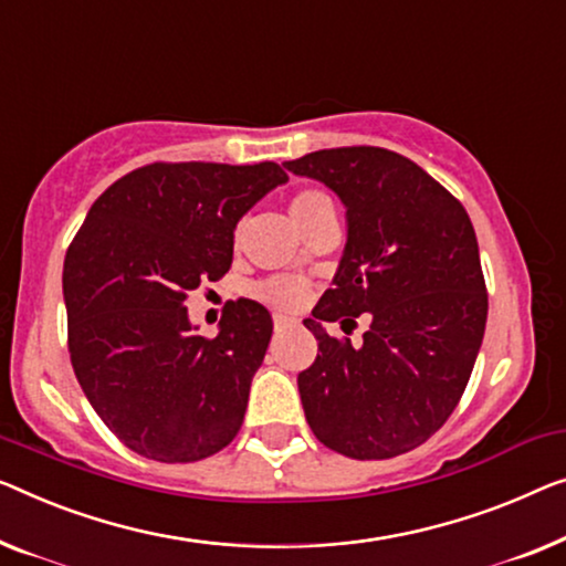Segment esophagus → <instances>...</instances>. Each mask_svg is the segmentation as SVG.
Listing matches in <instances>:
<instances>
[{
  "label": "esophagus",
  "mask_w": 566,
  "mask_h": 566,
  "mask_svg": "<svg viewBox=\"0 0 566 566\" xmlns=\"http://www.w3.org/2000/svg\"><path fill=\"white\" fill-rule=\"evenodd\" d=\"M294 323L292 317H286V315H274V327L276 331H284V327H290Z\"/></svg>",
  "instance_id": "34e87169"
}]
</instances>
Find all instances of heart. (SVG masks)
<instances>
[{"instance_id":"b5f03b06","label":"heart","mask_w":566,"mask_h":566,"mask_svg":"<svg viewBox=\"0 0 566 566\" xmlns=\"http://www.w3.org/2000/svg\"><path fill=\"white\" fill-rule=\"evenodd\" d=\"M333 200L325 196L323 190L305 188L297 190L290 200V216L292 221L297 223L300 231H305L310 223H315L319 216L331 213ZM256 297L269 302V305L282 307V310H294L302 305L307 297V284L297 280V276H269L266 282L256 286Z\"/></svg>"}]
</instances>
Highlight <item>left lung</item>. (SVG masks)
<instances>
[{"mask_svg": "<svg viewBox=\"0 0 566 566\" xmlns=\"http://www.w3.org/2000/svg\"><path fill=\"white\" fill-rule=\"evenodd\" d=\"M345 206L348 241L307 331L317 358L297 376L307 424L353 460L427 442L458 407L488 319L478 239L462 202L411 159L381 147L319 149L284 163ZM366 311L358 349L327 336Z\"/></svg>", "mask_w": 566, "mask_h": 566, "instance_id": "8db88e82", "label": "left lung"}]
</instances>
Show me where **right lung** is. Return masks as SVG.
I'll return each instance as SVG.
<instances>
[{
	"mask_svg": "<svg viewBox=\"0 0 566 566\" xmlns=\"http://www.w3.org/2000/svg\"><path fill=\"white\" fill-rule=\"evenodd\" d=\"M286 180L274 163H151L119 177L67 247L75 378L142 458L196 462L239 434L272 315L241 297L226 305L218 335L202 337L185 302L229 272L235 223Z\"/></svg>",
	"mask_w": 566,
	"mask_h": 566,
	"instance_id": "add662e5",
	"label": "right lung"
}]
</instances>
